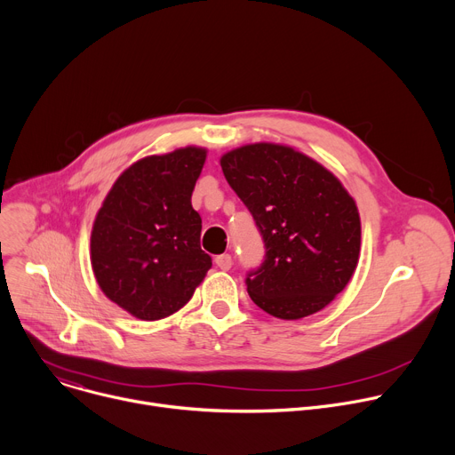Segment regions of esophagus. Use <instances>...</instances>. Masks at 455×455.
<instances>
[{"label":"esophagus","mask_w":455,"mask_h":455,"mask_svg":"<svg viewBox=\"0 0 455 455\" xmlns=\"http://www.w3.org/2000/svg\"><path fill=\"white\" fill-rule=\"evenodd\" d=\"M214 263H216V267L221 268V270H230V268H232V257H230L228 253H221V255H218V257L214 259Z\"/></svg>","instance_id":"obj_1"}]
</instances>
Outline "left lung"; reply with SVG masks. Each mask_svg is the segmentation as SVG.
Returning <instances> with one entry per match:
<instances>
[{
	"instance_id": "8db88e82",
	"label": "left lung",
	"mask_w": 455,
	"mask_h": 455,
	"mask_svg": "<svg viewBox=\"0 0 455 455\" xmlns=\"http://www.w3.org/2000/svg\"><path fill=\"white\" fill-rule=\"evenodd\" d=\"M223 174L265 243L246 274L250 299L297 320L326 307L358 265L360 216L342 183L309 156L279 144H250L221 156Z\"/></svg>"
}]
</instances>
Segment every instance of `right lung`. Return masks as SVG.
Listing matches in <instances>:
<instances>
[{"mask_svg": "<svg viewBox=\"0 0 455 455\" xmlns=\"http://www.w3.org/2000/svg\"><path fill=\"white\" fill-rule=\"evenodd\" d=\"M207 151L183 148L125 169L95 218L92 267L104 295L140 320L188 302L212 267L190 196Z\"/></svg>", "mask_w": 455, "mask_h": 455, "instance_id": "obj_1", "label": "right lung"}]
</instances>
